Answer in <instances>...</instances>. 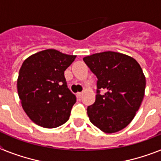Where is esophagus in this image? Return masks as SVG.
I'll return each instance as SVG.
<instances>
[{
	"label": "esophagus",
	"mask_w": 161,
	"mask_h": 161,
	"mask_svg": "<svg viewBox=\"0 0 161 161\" xmlns=\"http://www.w3.org/2000/svg\"><path fill=\"white\" fill-rule=\"evenodd\" d=\"M77 96H78V97L80 98V97H82V96H83V92H78L77 93Z\"/></svg>",
	"instance_id": "34e87169"
}]
</instances>
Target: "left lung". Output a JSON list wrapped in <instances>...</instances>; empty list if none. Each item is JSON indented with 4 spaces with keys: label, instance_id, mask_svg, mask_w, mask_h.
Wrapping results in <instances>:
<instances>
[{
    "label": "left lung",
    "instance_id": "1",
    "mask_svg": "<svg viewBox=\"0 0 161 161\" xmlns=\"http://www.w3.org/2000/svg\"><path fill=\"white\" fill-rule=\"evenodd\" d=\"M83 61L97 78L96 101L87 109L91 123L106 133L124 129L144 97L146 78L140 64L129 55L114 51L93 54Z\"/></svg>",
    "mask_w": 161,
    "mask_h": 161
}]
</instances>
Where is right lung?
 Returning a JSON list of instances; mask_svg holds the SVG:
<instances>
[{
    "instance_id": "add662e5",
    "label": "right lung",
    "mask_w": 161,
    "mask_h": 161,
    "mask_svg": "<svg viewBox=\"0 0 161 161\" xmlns=\"http://www.w3.org/2000/svg\"><path fill=\"white\" fill-rule=\"evenodd\" d=\"M75 58L48 49L23 63L17 80L19 97L27 115L39 126L53 129L69 118L76 97L68 88L64 71Z\"/></svg>"
}]
</instances>
